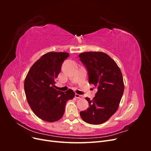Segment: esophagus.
I'll return each mask as SVG.
<instances>
[{
	"label": "esophagus",
	"instance_id": "esophagus-1",
	"mask_svg": "<svg viewBox=\"0 0 151 151\" xmlns=\"http://www.w3.org/2000/svg\"><path fill=\"white\" fill-rule=\"evenodd\" d=\"M75 97H76V98H77V99H81V98H83V96H81V95L78 94H75Z\"/></svg>",
	"mask_w": 151,
	"mask_h": 151
}]
</instances>
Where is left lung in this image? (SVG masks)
<instances>
[{"instance_id":"8db88e82","label":"left lung","mask_w":151,"mask_h":151,"mask_svg":"<svg viewBox=\"0 0 151 151\" xmlns=\"http://www.w3.org/2000/svg\"><path fill=\"white\" fill-rule=\"evenodd\" d=\"M79 57L88 72L89 83L98 89L93 100L86 98L89 107L81 111L80 116L89 124H101L119 106L124 91L122 72L116 62L103 52H84Z\"/></svg>"}]
</instances>
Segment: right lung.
<instances>
[{
    "mask_svg": "<svg viewBox=\"0 0 151 151\" xmlns=\"http://www.w3.org/2000/svg\"><path fill=\"white\" fill-rule=\"evenodd\" d=\"M68 56L66 52L45 54L32 65L26 77L24 88L27 101L33 113L44 121L60 120L66 102L74 98L72 89L62 92L55 85L62 63Z\"/></svg>",
    "mask_w": 151,
    "mask_h": 151,
    "instance_id": "1",
    "label": "right lung"
}]
</instances>
